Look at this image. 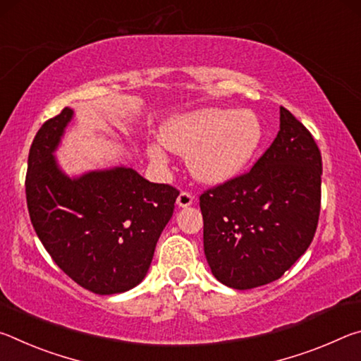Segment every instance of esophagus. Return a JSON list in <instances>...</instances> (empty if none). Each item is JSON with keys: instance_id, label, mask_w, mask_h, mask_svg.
<instances>
[{"instance_id": "34e87169", "label": "esophagus", "mask_w": 361, "mask_h": 361, "mask_svg": "<svg viewBox=\"0 0 361 361\" xmlns=\"http://www.w3.org/2000/svg\"><path fill=\"white\" fill-rule=\"evenodd\" d=\"M192 200H194V197L189 192H186V191H183V192H180V195H178V199H176V205L178 207H181V209H186V207H189L192 204Z\"/></svg>"}]
</instances>
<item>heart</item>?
I'll return each mask as SVG.
<instances>
[{"label":"heart","mask_w":361,"mask_h":361,"mask_svg":"<svg viewBox=\"0 0 361 361\" xmlns=\"http://www.w3.org/2000/svg\"><path fill=\"white\" fill-rule=\"evenodd\" d=\"M264 124L253 109L202 108L173 116L164 124L161 142L176 154H186V166L195 180L223 185L243 173L264 143ZM154 162L166 156L149 146Z\"/></svg>","instance_id":"1"}]
</instances>
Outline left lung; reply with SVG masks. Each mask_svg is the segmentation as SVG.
<instances>
[{
	"label": "left lung",
	"instance_id": "8db88e82",
	"mask_svg": "<svg viewBox=\"0 0 361 361\" xmlns=\"http://www.w3.org/2000/svg\"><path fill=\"white\" fill-rule=\"evenodd\" d=\"M322 154L310 132L280 106V130L248 173L200 195L212 274L235 290L277 280L314 239Z\"/></svg>",
	"mask_w": 361,
	"mask_h": 361
}]
</instances>
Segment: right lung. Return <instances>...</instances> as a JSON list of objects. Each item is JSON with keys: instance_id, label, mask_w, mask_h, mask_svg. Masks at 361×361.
I'll return each mask as SVG.
<instances>
[{"instance_id": "add662e5", "label": "right lung", "mask_w": 361, "mask_h": 361, "mask_svg": "<svg viewBox=\"0 0 361 361\" xmlns=\"http://www.w3.org/2000/svg\"><path fill=\"white\" fill-rule=\"evenodd\" d=\"M75 109L46 121L28 154L25 180L32 224L70 279L97 295L132 290L145 279L178 191L149 183L126 166L66 175L59 149Z\"/></svg>"}]
</instances>
